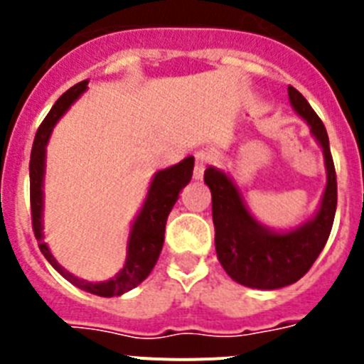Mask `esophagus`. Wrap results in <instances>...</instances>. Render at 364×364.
<instances>
[{"label":"esophagus","instance_id":"34e87169","mask_svg":"<svg viewBox=\"0 0 364 364\" xmlns=\"http://www.w3.org/2000/svg\"><path fill=\"white\" fill-rule=\"evenodd\" d=\"M210 160L211 156L208 151H197V153H195V169H193V176H195V180H200L202 176H204L205 167H208Z\"/></svg>","mask_w":364,"mask_h":364}]
</instances>
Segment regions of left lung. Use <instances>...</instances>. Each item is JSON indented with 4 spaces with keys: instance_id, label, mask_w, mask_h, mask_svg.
<instances>
[{
    "instance_id": "left-lung-1",
    "label": "left lung",
    "mask_w": 364,
    "mask_h": 364,
    "mask_svg": "<svg viewBox=\"0 0 364 364\" xmlns=\"http://www.w3.org/2000/svg\"><path fill=\"white\" fill-rule=\"evenodd\" d=\"M288 96L324 149L328 184L314 220L290 233H273L253 220L224 173L213 167L204 173V182L211 189L215 247L222 268L239 284L259 290H277L306 275L330 237L337 208V175L324 124L295 87L288 85Z\"/></svg>"
}]
</instances>
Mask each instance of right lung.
<instances>
[{"label":"right lung","mask_w":364,"mask_h":364,"mask_svg":"<svg viewBox=\"0 0 364 364\" xmlns=\"http://www.w3.org/2000/svg\"><path fill=\"white\" fill-rule=\"evenodd\" d=\"M89 80L76 83L63 92L60 98L56 100V104L49 111V114L45 117L41 125L36 131V138L32 144L31 151V164H28V171H31V218H32V230L38 239V246H40L41 253L45 259L49 260L50 264L62 273L63 277L74 286H78L82 290L89 291V294L100 295V297H114V295H122L125 291L133 290L134 286H138L144 279L151 273L154 268L156 260H159L160 252L164 246V233H166V222L167 215L173 210L175 202L178 200V193L189 184V180L193 176V166H195V159L188 156L176 166L164 169V171L156 173V176L151 182L149 193L144 202V208L140 215L134 220L133 231L129 237V250H127V259L118 273L117 277L111 279L107 282H100V284H92V282L82 281V279L74 277L69 272L58 264L53 253L49 252L47 244L43 242V235H41V205H43V166H45V146L49 140V134L53 131L54 124L60 120L63 112L70 107L74 100L78 98L83 91L87 89Z\"/></svg>","instance_id":"obj_1"}]
</instances>
